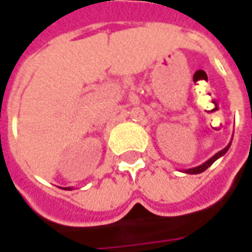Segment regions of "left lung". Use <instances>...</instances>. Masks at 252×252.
I'll return each instance as SVG.
<instances>
[{
    "label": "left lung",
    "instance_id": "obj_1",
    "mask_svg": "<svg viewBox=\"0 0 252 252\" xmlns=\"http://www.w3.org/2000/svg\"><path fill=\"white\" fill-rule=\"evenodd\" d=\"M230 146H231V141L228 143L227 146H226V147H224L223 150H220V151H219V153H216V154H215L213 157H210V158H209L208 161H205V162H203L202 165H198V167H193V168L184 169V172H187V174H200V172H203L205 169H208L209 167H210V165H212V164L215 162V161L218 160V158H220L221 156H224V154H226V153H227V151H228V149H230Z\"/></svg>",
    "mask_w": 252,
    "mask_h": 252
}]
</instances>
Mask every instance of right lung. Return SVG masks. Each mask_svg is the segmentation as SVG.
Listing matches in <instances>:
<instances>
[{"instance_id": "right-lung-1", "label": "right lung", "mask_w": 252, "mask_h": 252, "mask_svg": "<svg viewBox=\"0 0 252 252\" xmlns=\"http://www.w3.org/2000/svg\"><path fill=\"white\" fill-rule=\"evenodd\" d=\"M65 189H67V190H71L73 188H70V187H68V188H65Z\"/></svg>"}]
</instances>
